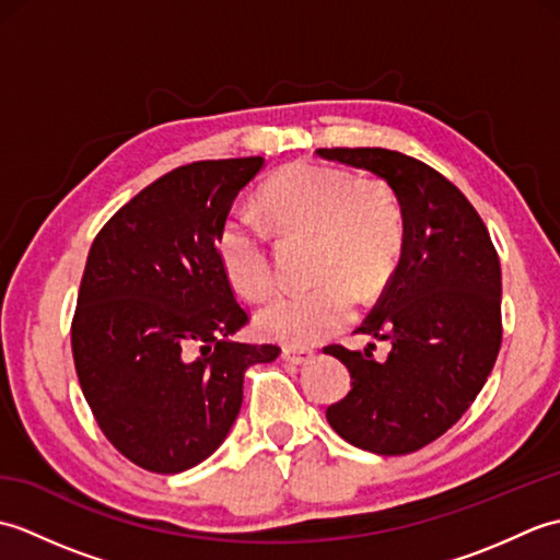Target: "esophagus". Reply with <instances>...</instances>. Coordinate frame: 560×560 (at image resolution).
<instances>
[{
	"instance_id": "esophagus-1",
	"label": "esophagus",
	"mask_w": 560,
	"mask_h": 560,
	"mask_svg": "<svg viewBox=\"0 0 560 560\" xmlns=\"http://www.w3.org/2000/svg\"><path fill=\"white\" fill-rule=\"evenodd\" d=\"M283 361H291V363H311L315 359V351L313 349H295V347H287L283 349Z\"/></svg>"
}]
</instances>
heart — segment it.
Listing matches in <instances>:
<instances>
[{"mask_svg":"<svg viewBox=\"0 0 560 560\" xmlns=\"http://www.w3.org/2000/svg\"><path fill=\"white\" fill-rule=\"evenodd\" d=\"M261 205L289 231L315 233L313 289L283 291L259 307L261 335L311 347L351 323L355 293L385 289L404 247V213L392 189L317 161H295L261 187ZM217 257L231 287L261 299L273 283L269 233L255 213L231 209L217 233Z\"/></svg>","mask_w":560,"mask_h":560,"instance_id":"b5f03b06","label":"heart"}]
</instances>
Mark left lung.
<instances>
[{
	"label": "left lung",
	"instance_id": "obj_1",
	"mask_svg": "<svg viewBox=\"0 0 560 560\" xmlns=\"http://www.w3.org/2000/svg\"><path fill=\"white\" fill-rule=\"evenodd\" d=\"M383 177L404 213L397 269L355 329L392 343L385 361L331 343L351 392L327 409L347 443L409 455L455 425L477 399L501 351V261L489 229L447 177L389 149H317Z\"/></svg>",
	"mask_w": 560,
	"mask_h": 560
}]
</instances>
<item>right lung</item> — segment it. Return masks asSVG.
<instances>
[{
    "label": "right lung",
    "instance_id": "1",
    "mask_svg": "<svg viewBox=\"0 0 560 560\" xmlns=\"http://www.w3.org/2000/svg\"><path fill=\"white\" fill-rule=\"evenodd\" d=\"M261 163L173 168L117 209L89 249L71 317L79 385L103 435L147 471L205 462L241 411L247 368L281 353L225 339L249 313L217 257L219 225Z\"/></svg>",
    "mask_w": 560,
    "mask_h": 560
}]
</instances>
